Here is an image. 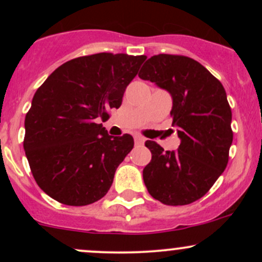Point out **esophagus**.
<instances>
[{
  "instance_id": "obj_1",
  "label": "esophagus",
  "mask_w": 262,
  "mask_h": 262,
  "mask_svg": "<svg viewBox=\"0 0 262 262\" xmlns=\"http://www.w3.org/2000/svg\"><path fill=\"white\" fill-rule=\"evenodd\" d=\"M134 140H135V144H137V145H141V144L145 143V138H143L141 135H135Z\"/></svg>"
}]
</instances>
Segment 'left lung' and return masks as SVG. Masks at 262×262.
Returning a JSON list of instances; mask_svg holds the SVG:
<instances>
[{"label": "left lung", "mask_w": 262, "mask_h": 262, "mask_svg": "<svg viewBox=\"0 0 262 262\" xmlns=\"http://www.w3.org/2000/svg\"><path fill=\"white\" fill-rule=\"evenodd\" d=\"M139 77L171 93L172 124L181 138L179 149L172 151L146 140L152 156L143 170L144 183L151 197L166 206L196 202L229 161L233 130L224 87L196 60L172 54L151 56Z\"/></svg>", "instance_id": "left-lung-1"}]
</instances>
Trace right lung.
<instances>
[{"instance_id":"add662e5","label":"right lung","mask_w":262,"mask_h":262,"mask_svg":"<svg viewBox=\"0 0 262 262\" xmlns=\"http://www.w3.org/2000/svg\"><path fill=\"white\" fill-rule=\"evenodd\" d=\"M145 55L98 53L59 66L34 93L23 140L35 182L68 206L97 202L134 146L132 135L111 137L97 121L119 108Z\"/></svg>"}]
</instances>
